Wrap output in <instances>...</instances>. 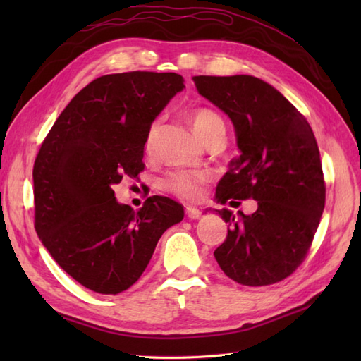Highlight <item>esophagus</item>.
<instances>
[{
    "label": "esophagus",
    "instance_id": "34e87169",
    "mask_svg": "<svg viewBox=\"0 0 361 361\" xmlns=\"http://www.w3.org/2000/svg\"><path fill=\"white\" fill-rule=\"evenodd\" d=\"M186 216L190 220H197V219L202 217V211L197 209V208H192V206H188V208H186Z\"/></svg>",
    "mask_w": 361,
    "mask_h": 361
}]
</instances>
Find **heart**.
<instances>
[{
  "label": "heart",
  "instance_id": "heart-1",
  "mask_svg": "<svg viewBox=\"0 0 361 361\" xmlns=\"http://www.w3.org/2000/svg\"><path fill=\"white\" fill-rule=\"evenodd\" d=\"M192 127L195 133L202 137L203 141L216 133L217 130L225 128L224 121L217 113H214L208 109H200L192 113ZM158 130V122H153L149 127L147 135H145L144 150L147 155H150L153 150V144H155V136ZM211 180V175L204 171H181L173 172L167 175L166 178L161 180V188L166 189L167 192L176 195L181 200L186 202H195L203 194V186Z\"/></svg>",
  "mask_w": 361,
  "mask_h": 361
}]
</instances>
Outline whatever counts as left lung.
Segmentation results:
<instances>
[{
	"mask_svg": "<svg viewBox=\"0 0 361 361\" xmlns=\"http://www.w3.org/2000/svg\"><path fill=\"white\" fill-rule=\"evenodd\" d=\"M192 79L198 93L231 119L240 150L219 183L217 202H257L251 216L217 209L229 224L225 242L214 251L217 264L242 286L286 279L307 255L326 202L312 127L278 90L252 75Z\"/></svg>",
	"mask_w": 361,
	"mask_h": 361,
	"instance_id": "obj_1",
	"label": "left lung"
}]
</instances>
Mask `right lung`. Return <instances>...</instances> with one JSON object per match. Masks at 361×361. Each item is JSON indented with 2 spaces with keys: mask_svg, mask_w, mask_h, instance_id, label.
<instances>
[{
  "mask_svg": "<svg viewBox=\"0 0 361 361\" xmlns=\"http://www.w3.org/2000/svg\"><path fill=\"white\" fill-rule=\"evenodd\" d=\"M183 88L175 73L97 78L60 113L35 158V231L54 260L96 293L132 287L159 237L185 217L172 198L153 195L133 211L113 190L144 171L147 130Z\"/></svg>",
  "mask_w": 361,
  "mask_h": 361,
  "instance_id": "obj_1",
  "label": "right lung"
}]
</instances>
